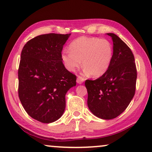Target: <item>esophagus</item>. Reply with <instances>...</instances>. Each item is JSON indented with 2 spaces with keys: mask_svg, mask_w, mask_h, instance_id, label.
Returning <instances> with one entry per match:
<instances>
[{
  "mask_svg": "<svg viewBox=\"0 0 152 152\" xmlns=\"http://www.w3.org/2000/svg\"><path fill=\"white\" fill-rule=\"evenodd\" d=\"M85 80V79H84L83 77H81L80 76H78V78H77V83L78 84H82L83 83V81Z\"/></svg>",
  "mask_w": 152,
  "mask_h": 152,
  "instance_id": "34e87169",
  "label": "esophagus"
}]
</instances>
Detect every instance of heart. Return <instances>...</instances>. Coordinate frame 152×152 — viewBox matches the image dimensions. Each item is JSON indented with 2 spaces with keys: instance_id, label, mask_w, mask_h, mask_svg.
<instances>
[{
  "instance_id": "obj_1",
  "label": "heart",
  "mask_w": 152,
  "mask_h": 152,
  "mask_svg": "<svg viewBox=\"0 0 152 152\" xmlns=\"http://www.w3.org/2000/svg\"><path fill=\"white\" fill-rule=\"evenodd\" d=\"M69 51H63L61 58L69 71L74 72L80 65L93 77H99L108 69L113 57V47L108 40L80 37L69 45Z\"/></svg>"
}]
</instances>
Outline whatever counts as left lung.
I'll return each mask as SVG.
<instances>
[{"label": "left lung", "mask_w": 152, "mask_h": 152, "mask_svg": "<svg viewBox=\"0 0 152 152\" xmlns=\"http://www.w3.org/2000/svg\"><path fill=\"white\" fill-rule=\"evenodd\" d=\"M113 54L110 64L102 76L96 80H86L87 105L96 117L114 119L128 107L134 96L137 71L134 56L125 42L114 33Z\"/></svg>", "instance_id": "8db88e82"}]
</instances>
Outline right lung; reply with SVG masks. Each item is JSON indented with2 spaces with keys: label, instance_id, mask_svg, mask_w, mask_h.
<instances>
[{
  "label": "right lung",
  "instance_id": "right-lung-1",
  "mask_svg": "<svg viewBox=\"0 0 152 152\" xmlns=\"http://www.w3.org/2000/svg\"><path fill=\"white\" fill-rule=\"evenodd\" d=\"M69 34L38 35L22 48L18 68V96L28 115L42 123L58 119L65 108V94L76 86V76L61 58Z\"/></svg>",
  "mask_w": 152,
  "mask_h": 152
}]
</instances>
